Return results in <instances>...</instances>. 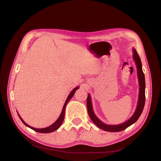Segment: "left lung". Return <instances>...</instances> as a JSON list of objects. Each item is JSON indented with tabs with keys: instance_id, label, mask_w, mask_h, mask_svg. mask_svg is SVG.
Masks as SVG:
<instances>
[{
	"instance_id": "1",
	"label": "left lung",
	"mask_w": 161,
	"mask_h": 161,
	"mask_svg": "<svg viewBox=\"0 0 161 161\" xmlns=\"http://www.w3.org/2000/svg\"><path fill=\"white\" fill-rule=\"evenodd\" d=\"M133 58L135 61L136 67H137L140 88H139V95H138V101L137 107H136L134 114H133L132 116L131 117L130 119H129L128 121H125L124 123L119 124V125H107L103 123L101 120H99L97 118V116L94 114L93 110H92L90 95L89 94L88 97H87L86 105H87V110H88V114L90 118L92 121V122H93L97 127H99V128L105 131H111V132H116V131H122L128 128L130 125L134 124L136 121L138 119L140 115L142 114V112L143 111L144 104H145V86H146L145 77H144V74L142 69V62H141L139 55L138 54L137 52H136L135 49H133Z\"/></svg>"
}]
</instances>
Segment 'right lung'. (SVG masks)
I'll return each mask as SVG.
<instances>
[{
    "label": "right lung",
    "mask_w": 161,
    "mask_h": 161,
    "mask_svg": "<svg viewBox=\"0 0 161 161\" xmlns=\"http://www.w3.org/2000/svg\"><path fill=\"white\" fill-rule=\"evenodd\" d=\"M78 89H79V86H76V88H75L74 89H73V90L71 91V92L69 94V97H67V99H66V102L64 103V106H63L62 113H61L60 117H59V118H58V119L55 121L54 123H53V124H52L51 125L48 126V127L45 128H33V127H31V126H30V125H29L28 124H27L25 122V121H24L22 119V118H21L20 115H19V114L17 113V114H18V115H19V118L21 119V120L22 121V122H23L24 124H25L26 126H27V127H29L30 128L33 130L34 131H37V132H40V133H50V132H52V131H55V130H56L57 129H58V128H59L60 126L61 125V124H62L63 121H64V119L66 106V105H67V103H68V102H69V101H70V99L73 97V95H74V94H75V92H76V91Z\"/></svg>",
    "instance_id": "right-lung-1"
}]
</instances>
